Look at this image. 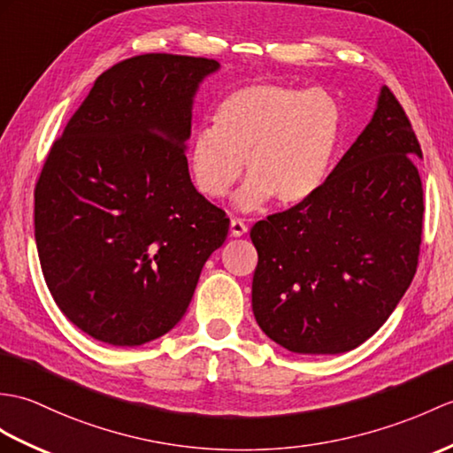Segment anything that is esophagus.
Masks as SVG:
<instances>
[{
  "mask_svg": "<svg viewBox=\"0 0 453 453\" xmlns=\"http://www.w3.org/2000/svg\"><path fill=\"white\" fill-rule=\"evenodd\" d=\"M229 234H231V237H243L247 234V226L241 222V219L234 218L229 222Z\"/></svg>",
  "mask_w": 453,
  "mask_h": 453,
  "instance_id": "esophagus-1",
  "label": "esophagus"
}]
</instances>
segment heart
<instances>
[{"instance_id": "obj_1", "label": "heart", "mask_w": 453, "mask_h": 453, "mask_svg": "<svg viewBox=\"0 0 453 453\" xmlns=\"http://www.w3.org/2000/svg\"><path fill=\"white\" fill-rule=\"evenodd\" d=\"M340 136L342 111L326 90L245 84L219 100L214 125L193 133L188 172L196 191L216 201L231 191L245 162L249 179L235 195L241 212H255L272 196L296 206L328 177Z\"/></svg>"}]
</instances>
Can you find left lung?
<instances>
[{"mask_svg": "<svg viewBox=\"0 0 453 453\" xmlns=\"http://www.w3.org/2000/svg\"><path fill=\"white\" fill-rule=\"evenodd\" d=\"M417 157L411 123L382 87L372 119L319 191L252 226V312L272 342L291 353L338 355L388 320L418 260Z\"/></svg>", "mask_w": 453, "mask_h": 453, "instance_id": "left-lung-1", "label": "left lung"}]
</instances>
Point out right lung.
Here are the masks:
<instances>
[{
  "instance_id": "right-lung-1",
  "label": "right lung",
  "mask_w": 453,
  "mask_h": 453,
  "mask_svg": "<svg viewBox=\"0 0 453 453\" xmlns=\"http://www.w3.org/2000/svg\"><path fill=\"white\" fill-rule=\"evenodd\" d=\"M219 69L206 58L146 54L113 65L51 146L35 191L48 289L94 340L134 347L183 319L226 214L187 164L193 102Z\"/></svg>"
}]
</instances>
